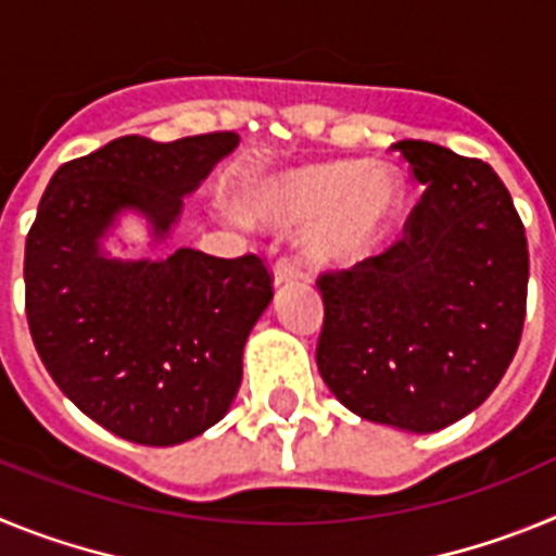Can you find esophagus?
<instances>
[{
  "label": "esophagus",
  "mask_w": 556,
  "mask_h": 556,
  "mask_svg": "<svg viewBox=\"0 0 556 556\" xmlns=\"http://www.w3.org/2000/svg\"><path fill=\"white\" fill-rule=\"evenodd\" d=\"M273 278L278 287H281V283H289V281H298V278H301V267H298L292 258H278L273 267Z\"/></svg>",
  "instance_id": "34e87169"
}]
</instances>
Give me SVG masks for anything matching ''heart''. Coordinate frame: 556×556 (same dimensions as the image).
<instances>
[{
	"label": "heart",
	"instance_id": "1",
	"mask_svg": "<svg viewBox=\"0 0 556 556\" xmlns=\"http://www.w3.org/2000/svg\"><path fill=\"white\" fill-rule=\"evenodd\" d=\"M406 203L404 175L367 161H323L253 175L239 214L267 230H306V255L323 267L365 262L395 230Z\"/></svg>",
	"mask_w": 556,
	"mask_h": 556
}]
</instances>
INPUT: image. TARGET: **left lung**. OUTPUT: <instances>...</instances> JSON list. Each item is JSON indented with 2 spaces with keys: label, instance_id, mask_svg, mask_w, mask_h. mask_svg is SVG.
<instances>
[{
  "label": "left lung",
  "instance_id": "1",
  "mask_svg": "<svg viewBox=\"0 0 556 556\" xmlns=\"http://www.w3.org/2000/svg\"><path fill=\"white\" fill-rule=\"evenodd\" d=\"M426 186L404 239L320 275L317 367L353 415L429 434L479 409L518 351L529 248L507 186L431 141L392 144Z\"/></svg>",
  "mask_w": 556,
  "mask_h": 556
}]
</instances>
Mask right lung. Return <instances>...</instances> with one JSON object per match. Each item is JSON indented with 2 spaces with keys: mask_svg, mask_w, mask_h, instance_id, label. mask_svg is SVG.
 <instances>
[{
  "mask_svg": "<svg viewBox=\"0 0 556 556\" xmlns=\"http://www.w3.org/2000/svg\"><path fill=\"white\" fill-rule=\"evenodd\" d=\"M236 132L122 136L52 175L24 248L27 323L63 395L139 445H178L219 424L242 384L250 331L273 301L258 255L113 258L102 239L132 211L152 244L184 198L236 150Z\"/></svg>",
  "mask_w": 556,
  "mask_h": 556,
  "instance_id": "1",
  "label": "right lung"
}]
</instances>
